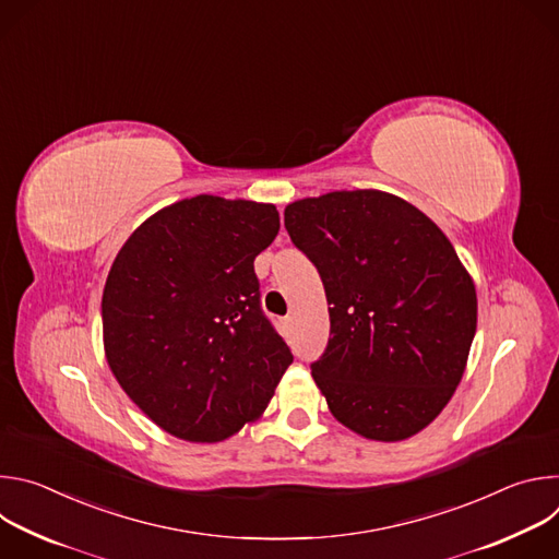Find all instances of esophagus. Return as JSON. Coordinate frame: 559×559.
Wrapping results in <instances>:
<instances>
[{"label":"esophagus","mask_w":559,"mask_h":559,"mask_svg":"<svg viewBox=\"0 0 559 559\" xmlns=\"http://www.w3.org/2000/svg\"><path fill=\"white\" fill-rule=\"evenodd\" d=\"M292 323H294V316H287L285 318V325H292Z\"/></svg>","instance_id":"1"}]
</instances>
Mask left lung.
<instances>
[{"label":"left lung","instance_id":"left-lung-1","mask_svg":"<svg viewBox=\"0 0 559 559\" xmlns=\"http://www.w3.org/2000/svg\"><path fill=\"white\" fill-rule=\"evenodd\" d=\"M285 227L325 285L330 343L311 378L332 416L378 442L420 433L455 393L477 325L447 234L382 190L298 199Z\"/></svg>","mask_w":559,"mask_h":559}]
</instances>
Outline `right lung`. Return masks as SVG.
Masks as SVG:
<instances>
[{"instance_id":"add662e5","label":"right lung","mask_w":559,"mask_h":559,"mask_svg":"<svg viewBox=\"0 0 559 559\" xmlns=\"http://www.w3.org/2000/svg\"><path fill=\"white\" fill-rule=\"evenodd\" d=\"M276 205L199 194L147 216L104 287V352L130 401L166 433L223 442L267 409L294 356L259 305L254 259Z\"/></svg>"}]
</instances>
